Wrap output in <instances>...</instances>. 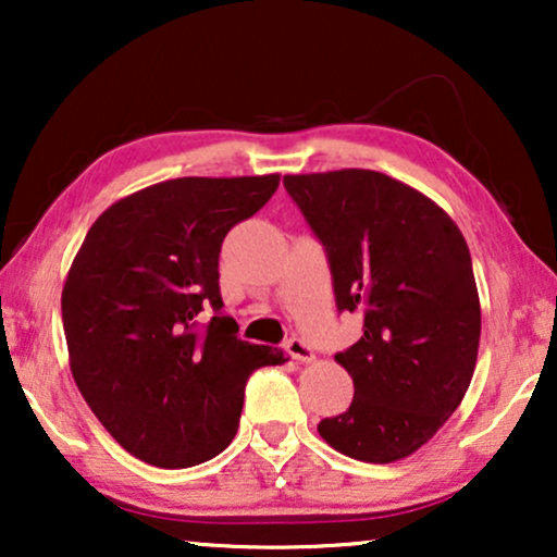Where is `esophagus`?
Masks as SVG:
<instances>
[{"mask_svg": "<svg viewBox=\"0 0 557 557\" xmlns=\"http://www.w3.org/2000/svg\"><path fill=\"white\" fill-rule=\"evenodd\" d=\"M286 352L292 355L296 362H311V360H314V349H311L309 342H304L299 337H292L286 342Z\"/></svg>", "mask_w": 557, "mask_h": 557, "instance_id": "esophagus-1", "label": "esophagus"}]
</instances>
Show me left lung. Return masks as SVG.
Returning a JSON list of instances; mask_svg holds the SVG:
<instances>
[{
  "instance_id": "left-lung-1",
  "label": "left lung",
  "mask_w": 557,
  "mask_h": 557,
  "mask_svg": "<svg viewBox=\"0 0 557 557\" xmlns=\"http://www.w3.org/2000/svg\"><path fill=\"white\" fill-rule=\"evenodd\" d=\"M284 187L326 250L337 309L362 314V337L334 355L355 398L319 436L357 461L406 459L474 375L482 309L467 240L436 202L383 172L286 174Z\"/></svg>"
}]
</instances>
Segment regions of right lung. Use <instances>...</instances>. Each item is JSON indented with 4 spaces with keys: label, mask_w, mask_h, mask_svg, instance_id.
I'll return each instance as SVG.
<instances>
[{
    "label": "right lung",
    "mask_w": 557,
    "mask_h": 557,
    "mask_svg": "<svg viewBox=\"0 0 557 557\" xmlns=\"http://www.w3.org/2000/svg\"><path fill=\"white\" fill-rule=\"evenodd\" d=\"M278 174L180 177L113 202L90 225L63 286L75 385L136 459L187 469L238 431L250 372L284 364L223 314L218 258L227 231L271 200ZM210 306L205 331L196 314Z\"/></svg>",
    "instance_id": "add662e5"
}]
</instances>
